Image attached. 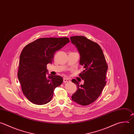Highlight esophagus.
<instances>
[{
    "instance_id": "1",
    "label": "esophagus",
    "mask_w": 134,
    "mask_h": 134,
    "mask_svg": "<svg viewBox=\"0 0 134 134\" xmlns=\"http://www.w3.org/2000/svg\"><path fill=\"white\" fill-rule=\"evenodd\" d=\"M70 80L68 78H64V80H63L64 82H65V83L70 82Z\"/></svg>"
}]
</instances>
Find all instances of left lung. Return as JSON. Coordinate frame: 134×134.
<instances>
[{
    "instance_id": "1",
    "label": "left lung",
    "mask_w": 134,
    "mask_h": 134,
    "mask_svg": "<svg viewBox=\"0 0 134 134\" xmlns=\"http://www.w3.org/2000/svg\"><path fill=\"white\" fill-rule=\"evenodd\" d=\"M70 39L80 54L79 64L85 68L79 74L84 80L83 85H80L75 79L71 80L77 87L71 99L78 104L86 106L95 102L101 94L106 83L108 66L98 43L81 36L70 37Z\"/></svg>"
}]
</instances>
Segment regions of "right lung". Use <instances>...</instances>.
Masks as SVG:
<instances>
[{
    "mask_svg": "<svg viewBox=\"0 0 134 134\" xmlns=\"http://www.w3.org/2000/svg\"><path fill=\"white\" fill-rule=\"evenodd\" d=\"M69 42L67 37L41 38L28 44L19 58L18 78L23 94L31 103L39 105L49 103L55 89L63 78L48 74L47 65L52 64L55 53Z\"/></svg>",
    "mask_w": 134,
    "mask_h": 134,
    "instance_id": "right-lung-1",
    "label": "right lung"
}]
</instances>
